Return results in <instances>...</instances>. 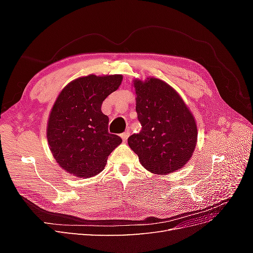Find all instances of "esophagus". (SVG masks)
Instances as JSON below:
<instances>
[{"label": "esophagus", "mask_w": 253, "mask_h": 253, "mask_svg": "<svg viewBox=\"0 0 253 253\" xmlns=\"http://www.w3.org/2000/svg\"><path fill=\"white\" fill-rule=\"evenodd\" d=\"M128 136H129V132L126 131V132L121 134V138H122V140H124V141H126L127 138H128Z\"/></svg>", "instance_id": "obj_1"}]
</instances>
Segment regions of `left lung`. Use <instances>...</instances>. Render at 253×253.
<instances>
[{
	"instance_id": "1",
	"label": "left lung",
	"mask_w": 253,
	"mask_h": 253,
	"mask_svg": "<svg viewBox=\"0 0 253 253\" xmlns=\"http://www.w3.org/2000/svg\"><path fill=\"white\" fill-rule=\"evenodd\" d=\"M141 131L127 143L145 170L158 175L177 171L192 157L197 142L195 118L180 95L167 82L149 77L133 80Z\"/></svg>"
}]
</instances>
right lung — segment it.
Here are the masks:
<instances>
[{
  "mask_svg": "<svg viewBox=\"0 0 253 253\" xmlns=\"http://www.w3.org/2000/svg\"><path fill=\"white\" fill-rule=\"evenodd\" d=\"M122 75H88L75 79L60 91L47 121L46 136L53 158L77 177L100 173L111 153L122 142L108 131L101 111L104 99L117 90Z\"/></svg>",
  "mask_w": 253,
  "mask_h": 253,
  "instance_id": "obj_1",
  "label": "right lung"
}]
</instances>
